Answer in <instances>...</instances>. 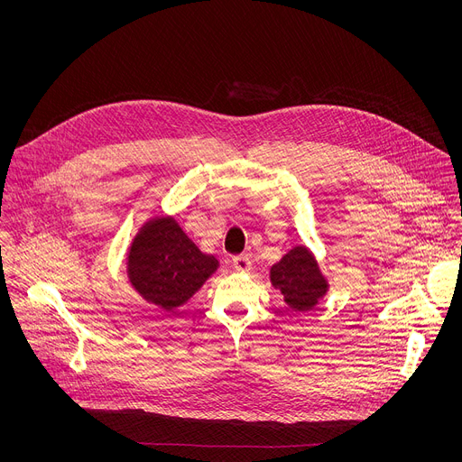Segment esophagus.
Wrapping results in <instances>:
<instances>
[{
    "instance_id": "esophagus-1",
    "label": "esophagus",
    "mask_w": 462,
    "mask_h": 462,
    "mask_svg": "<svg viewBox=\"0 0 462 462\" xmlns=\"http://www.w3.org/2000/svg\"><path fill=\"white\" fill-rule=\"evenodd\" d=\"M232 267L237 271V273H248L252 269V261L248 255H236L232 259Z\"/></svg>"
}]
</instances>
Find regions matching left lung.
Returning <instances> with one entry per match:
<instances>
[{"label":"left lung","mask_w":462,"mask_h":462,"mask_svg":"<svg viewBox=\"0 0 462 462\" xmlns=\"http://www.w3.org/2000/svg\"><path fill=\"white\" fill-rule=\"evenodd\" d=\"M271 280L292 310H309L325 294L327 283L305 246H296L273 267Z\"/></svg>","instance_id":"8db88e82"}]
</instances>
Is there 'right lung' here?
Segmentation results:
<instances>
[{"mask_svg":"<svg viewBox=\"0 0 462 462\" xmlns=\"http://www.w3.org/2000/svg\"><path fill=\"white\" fill-rule=\"evenodd\" d=\"M217 269L214 255L203 254L173 219H155L135 237L127 273L134 287L153 305H182Z\"/></svg>","mask_w":462,"mask_h":462,"instance_id":"obj_1","label":"right lung"}]
</instances>
